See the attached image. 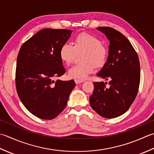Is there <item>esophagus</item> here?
<instances>
[{
  "mask_svg": "<svg viewBox=\"0 0 154 154\" xmlns=\"http://www.w3.org/2000/svg\"><path fill=\"white\" fill-rule=\"evenodd\" d=\"M74 81H75V83H76V84H81V83H82L83 82V80H77V79H76V80H74Z\"/></svg>",
  "mask_w": 154,
  "mask_h": 154,
  "instance_id": "1",
  "label": "esophagus"
}]
</instances>
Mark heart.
I'll return each mask as SVG.
<instances>
[{"mask_svg":"<svg viewBox=\"0 0 154 154\" xmlns=\"http://www.w3.org/2000/svg\"><path fill=\"white\" fill-rule=\"evenodd\" d=\"M81 56L82 63L74 65L68 70L71 78L84 80L94 70L95 66L100 67L104 64L108 52L98 37L88 33H81L74 39V46L64 43L60 49V58L65 64L70 65L77 54Z\"/></svg>","mask_w":154,"mask_h":154,"instance_id":"heart-1","label":"heart"}]
</instances>
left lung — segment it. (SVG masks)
I'll return each instance as SVG.
<instances>
[{
    "label": "left lung",
    "instance_id": "left-lung-1",
    "mask_svg": "<svg viewBox=\"0 0 154 154\" xmlns=\"http://www.w3.org/2000/svg\"><path fill=\"white\" fill-rule=\"evenodd\" d=\"M109 41L107 61L97 76L109 80L94 82L90 97L92 108L103 118H114L126 112L137 96L140 66L137 53L128 39L111 27H98ZM107 82H106V84Z\"/></svg>",
    "mask_w": 154,
    "mask_h": 154
}]
</instances>
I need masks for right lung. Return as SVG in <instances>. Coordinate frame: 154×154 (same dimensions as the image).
<instances>
[{"label": "right lung", "instance_id": "add662e5", "mask_svg": "<svg viewBox=\"0 0 154 154\" xmlns=\"http://www.w3.org/2000/svg\"><path fill=\"white\" fill-rule=\"evenodd\" d=\"M72 31L45 29L25 42L18 52L16 87L22 103L35 116L52 120L64 110L76 86L73 80L56 78L65 73L60 49Z\"/></svg>", "mask_w": 154, "mask_h": 154}]
</instances>
